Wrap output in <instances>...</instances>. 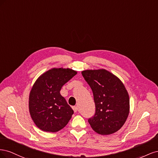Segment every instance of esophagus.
Listing matches in <instances>:
<instances>
[{
	"instance_id": "obj_1",
	"label": "esophagus",
	"mask_w": 158,
	"mask_h": 158,
	"mask_svg": "<svg viewBox=\"0 0 158 158\" xmlns=\"http://www.w3.org/2000/svg\"><path fill=\"white\" fill-rule=\"evenodd\" d=\"M73 109L74 110V112H77V111H78V107H77V106H73Z\"/></svg>"
}]
</instances>
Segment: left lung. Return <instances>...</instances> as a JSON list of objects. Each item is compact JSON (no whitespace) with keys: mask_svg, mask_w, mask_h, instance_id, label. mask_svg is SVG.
Returning a JSON list of instances; mask_svg holds the SVG:
<instances>
[{"mask_svg":"<svg viewBox=\"0 0 158 158\" xmlns=\"http://www.w3.org/2000/svg\"><path fill=\"white\" fill-rule=\"evenodd\" d=\"M82 74L94 94L95 112L88 119L91 127L102 135L118 131L125 124L130 109L125 85L105 69L84 70Z\"/></svg>","mask_w":158,"mask_h":158,"instance_id":"8db88e82","label":"left lung"}]
</instances>
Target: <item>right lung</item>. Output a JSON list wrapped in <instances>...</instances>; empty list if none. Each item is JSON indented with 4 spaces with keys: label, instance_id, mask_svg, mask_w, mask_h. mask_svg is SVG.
I'll return each mask as SVG.
<instances>
[{
    "label": "right lung",
    "instance_id": "1",
    "mask_svg": "<svg viewBox=\"0 0 158 158\" xmlns=\"http://www.w3.org/2000/svg\"><path fill=\"white\" fill-rule=\"evenodd\" d=\"M77 74L70 69H52L41 75L33 84L29 97V109L36 126L45 132H55L63 128L74 111L60 91Z\"/></svg>",
    "mask_w": 158,
    "mask_h": 158
}]
</instances>
